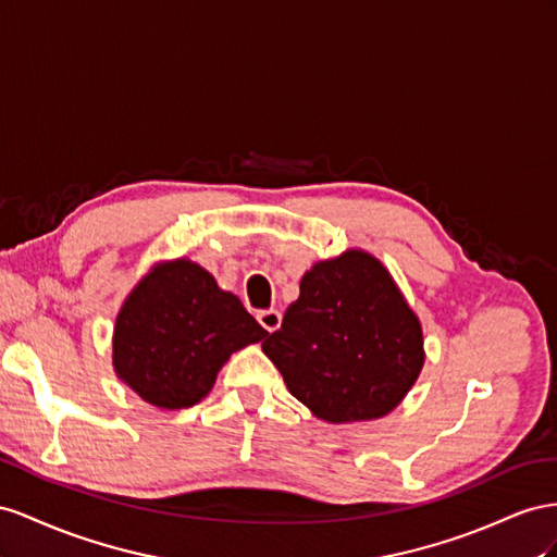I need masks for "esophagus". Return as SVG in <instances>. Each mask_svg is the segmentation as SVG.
<instances>
[{"instance_id":"34e87169","label":"esophagus","mask_w":557,"mask_h":557,"mask_svg":"<svg viewBox=\"0 0 557 557\" xmlns=\"http://www.w3.org/2000/svg\"><path fill=\"white\" fill-rule=\"evenodd\" d=\"M259 322H261V326L265 329V331H277L280 329V324H282V314L277 312V310H263V312H259Z\"/></svg>"}]
</instances>
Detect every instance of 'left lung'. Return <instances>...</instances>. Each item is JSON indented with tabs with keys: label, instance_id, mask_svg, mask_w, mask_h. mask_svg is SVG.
I'll list each match as a JSON object with an SVG mask.
<instances>
[{
	"label": "left lung",
	"instance_id": "obj_1",
	"mask_svg": "<svg viewBox=\"0 0 557 557\" xmlns=\"http://www.w3.org/2000/svg\"><path fill=\"white\" fill-rule=\"evenodd\" d=\"M261 347L296 399L333 424L387 416L424 363L418 314L363 249L314 263Z\"/></svg>",
	"mask_w": 557,
	"mask_h": 557
}]
</instances>
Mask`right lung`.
Instances as JSON below:
<instances>
[{"instance_id": "obj_1", "label": "right lung", "mask_w": 557, "mask_h": 557, "mask_svg": "<svg viewBox=\"0 0 557 557\" xmlns=\"http://www.w3.org/2000/svg\"><path fill=\"white\" fill-rule=\"evenodd\" d=\"M268 331L240 298L188 259L156 263L125 298L114 326V371L151 406H196L237 349Z\"/></svg>"}]
</instances>
